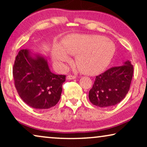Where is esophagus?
<instances>
[{"mask_svg":"<svg viewBox=\"0 0 147 147\" xmlns=\"http://www.w3.org/2000/svg\"><path fill=\"white\" fill-rule=\"evenodd\" d=\"M76 76H72V75H68L67 76V80H74L76 79Z\"/></svg>","mask_w":147,"mask_h":147,"instance_id":"esophagus-1","label":"esophagus"}]
</instances>
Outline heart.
Returning a JSON list of instances; mask_svg holds the SVG:
<instances>
[{"instance_id": "b5f03b06", "label": "heart", "mask_w": 147, "mask_h": 147, "mask_svg": "<svg viewBox=\"0 0 147 147\" xmlns=\"http://www.w3.org/2000/svg\"><path fill=\"white\" fill-rule=\"evenodd\" d=\"M115 45L107 38L96 35H75L65 38L61 47H55L52 57L60 64L69 61L67 54L76 55V62L84 74H99L107 67L115 53Z\"/></svg>"}]
</instances>
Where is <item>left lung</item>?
Masks as SVG:
<instances>
[{
	"instance_id": "1",
	"label": "left lung",
	"mask_w": 147,
	"mask_h": 147,
	"mask_svg": "<svg viewBox=\"0 0 147 147\" xmlns=\"http://www.w3.org/2000/svg\"><path fill=\"white\" fill-rule=\"evenodd\" d=\"M134 68L130 61L112 67L96 77L89 92V99L100 108L110 107L120 103L129 91Z\"/></svg>"
}]
</instances>
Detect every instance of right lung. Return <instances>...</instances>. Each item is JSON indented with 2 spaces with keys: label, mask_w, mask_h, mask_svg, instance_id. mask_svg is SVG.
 Instances as JSON below:
<instances>
[{
  "label": "right lung",
  "mask_w": 147,
  "mask_h": 147,
  "mask_svg": "<svg viewBox=\"0 0 147 147\" xmlns=\"http://www.w3.org/2000/svg\"><path fill=\"white\" fill-rule=\"evenodd\" d=\"M13 75L19 96L31 107L48 109L59 102L65 76L51 73L44 57H32L29 50H20L14 63Z\"/></svg>",
  "instance_id": "obj_1"
}]
</instances>
